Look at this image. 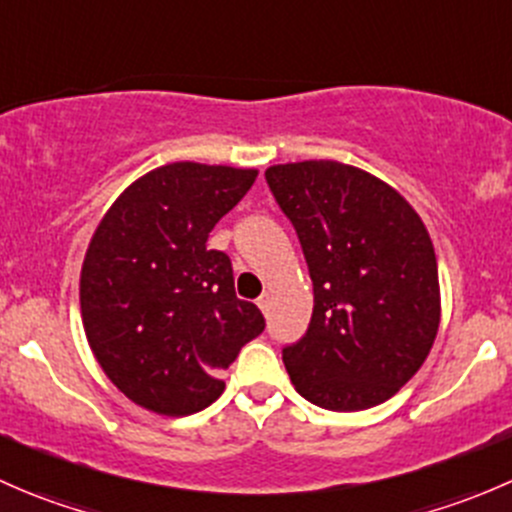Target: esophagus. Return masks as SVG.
I'll list each match as a JSON object with an SVG mask.
<instances>
[{"instance_id": "esophagus-1", "label": "esophagus", "mask_w": 512, "mask_h": 512, "mask_svg": "<svg viewBox=\"0 0 512 512\" xmlns=\"http://www.w3.org/2000/svg\"><path fill=\"white\" fill-rule=\"evenodd\" d=\"M257 307H260L265 314H270V307H272V297H270V294H267V292L260 294V297H257Z\"/></svg>"}]
</instances>
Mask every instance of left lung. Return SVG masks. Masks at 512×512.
<instances>
[{
    "label": "left lung",
    "instance_id": "1",
    "mask_svg": "<svg viewBox=\"0 0 512 512\" xmlns=\"http://www.w3.org/2000/svg\"><path fill=\"white\" fill-rule=\"evenodd\" d=\"M314 285L299 342L282 349L294 389L329 411H361L421 369L441 322L438 265L416 210L384 180L337 160L265 170Z\"/></svg>",
    "mask_w": 512,
    "mask_h": 512
}]
</instances>
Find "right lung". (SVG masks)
Segmentation results:
<instances>
[{
  "instance_id": "add662e5",
  "label": "right lung",
  "mask_w": 512,
  "mask_h": 512,
  "mask_svg": "<svg viewBox=\"0 0 512 512\" xmlns=\"http://www.w3.org/2000/svg\"><path fill=\"white\" fill-rule=\"evenodd\" d=\"M257 170L170 163L128 185L98 223L81 267V317L108 379L163 416L203 411L223 369L265 317L237 299L232 262L210 250Z\"/></svg>"
}]
</instances>
